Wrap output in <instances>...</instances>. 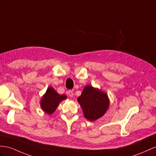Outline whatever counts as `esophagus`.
I'll return each instance as SVG.
<instances>
[{
  "label": "esophagus",
  "instance_id": "34e87169",
  "mask_svg": "<svg viewBox=\"0 0 156 156\" xmlns=\"http://www.w3.org/2000/svg\"><path fill=\"white\" fill-rule=\"evenodd\" d=\"M68 94H69V95L70 97H73V95H74L73 91L71 90H69V91H68Z\"/></svg>",
  "mask_w": 156,
  "mask_h": 156
}]
</instances>
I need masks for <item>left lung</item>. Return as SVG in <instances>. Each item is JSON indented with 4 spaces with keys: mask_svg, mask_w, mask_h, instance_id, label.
I'll list each match as a JSON object with an SVG mask.
<instances>
[{
    "mask_svg": "<svg viewBox=\"0 0 156 156\" xmlns=\"http://www.w3.org/2000/svg\"><path fill=\"white\" fill-rule=\"evenodd\" d=\"M78 101L82 107L84 117L90 121L101 117L109 106L107 94L91 86H86L83 88Z\"/></svg>",
    "mask_w": 156,
    "mask_h": 156,
    "instance_id": "8db88e82",
    "label": "left lung"
}]
</instances>
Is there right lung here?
Masks as SVG:
<instances>
[{
  "mask_svg": "<svg viewBox=\"0 0 156 156\" xmlns=\"http://www.w3.org/2000/svg\"><path fill=\"white\" fill-rule=\"evenodd\" d=\"M66 99L65 95H60L52 87H49L41 99V107L48 115L54 113L57 106L64 99Z\"/></svg>",
  "mask_w": 156,
  "mask_h": 156,
  "instance_id": "add662e5",
  "label": "right lung"
}]
</instances>
